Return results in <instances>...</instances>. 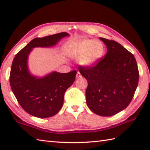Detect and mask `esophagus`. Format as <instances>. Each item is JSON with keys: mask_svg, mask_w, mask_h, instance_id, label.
<instances>
[{"mask_svg": "<svg viewBox=\"0 0 150 150\" xmlns=\"http://www.w3.org/2000/svg\"><path fill=\"white\" fill-rule=\"evenodd\" d=\"M82 77V75H81V74L80 73V72H77V75H76V77L77 78H80V77Z\"/></svg>", "mask_w": 150, "mask_h": 150, "instance_id": "esophagus-1", "label": "esophagus"}]
</instances>
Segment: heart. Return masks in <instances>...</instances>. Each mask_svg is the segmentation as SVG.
I'll return each mask as SVG.
<instances>
[{
  "mask_svg": "<svg viewBox=\"0 0 150 150\" xmlns=\"http://www.w3.org/2000/svg\"><path fill=\"white\" fill-rule=\"evenodd\" d=\"M104 48L103 44L95 40L84 39L73 42L68 50V55L79 60L82 66H92L103 56Z\"/></svg>",
  "mask_w": 150,
  "mask_h": 150,
  "instance_id": "1",
  "label": "heart"
}]
</instances>
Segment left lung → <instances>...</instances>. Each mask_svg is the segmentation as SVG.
<instances>
[{"instance_id": "obj_1", "label": "left lung", "mask_w": 150, "mask_h": 150, "mask_svg": "<svg viewBox=\"0 0 150 150\" xmlns=\"http://www.w3.org/2000/svg\"><path fill=\"white\" fill-rule=\"evenodd\" d=\"M107 53L92 66H81L79 72L86 79V98L88 108L100 116L114 115L131 103L139 83L135 57L113 40L100 37Z\"/></svg>"}]
</instances>
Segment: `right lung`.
Listing matches in <instances>:
<instances>
[{
    "label": "right lung",
    "instance_id": "1",
    "mask_svg": "<svg viewBox=\"0 0 150 150\" xmlns=\"http://www.w3.org/2000/svg\"><path fill=\"white\" fill-rule=\"evenodd\" d=\"M66 32L33 39L23 47L13 60L9 83L13 93L24 111L34 117L47 118L55 115L62 107L65 91L75 81L77 71L68 73L54 71L38 78L31 75L28 68V58L35 47L55 46Z\"/></svg>",
    "mask_w": 150,
    "mask_h": 150
}]
</instances>
